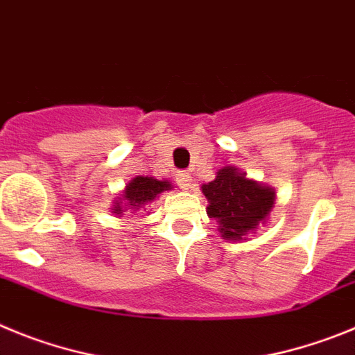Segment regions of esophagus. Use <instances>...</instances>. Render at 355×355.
<instances>
[{
    "label": "esophagus",
    "instance_id": "esophagus-1",
    "mask_svg": "<svg viewBox=\"0 0 355 355\" xmlns=\"http://www.w3.org/2000/svg\"><path fill=\"white\" fill-rule=\"evenodd\" d=\"M178 184H180L183 190H190V188H192V175L188 174V172H180V174H178Z\"/></svg>",
    "mask_w": 355,
    "mask_h": 355
}]
</instances>
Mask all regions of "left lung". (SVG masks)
<instances>
[{
  "instance_id": "left-lung-1",
  "label": "left lung",
  "mask_w": 355,
  "mask_h": 355,
  "mask_svg": "<svg viewBox=\"0 0 355 355\" xmlns=\"http://www.w3.org/2000/svg\"><path fill=\"white\" fill-rule=\"evenodd\" d=\"M202 192L209 202L208 215L220 224L224 240H241L254 231L270 213L275 199L272 188L247 180L233 167L220 168L211 183L202 184Z\"/></svg>"
}]
</instances>
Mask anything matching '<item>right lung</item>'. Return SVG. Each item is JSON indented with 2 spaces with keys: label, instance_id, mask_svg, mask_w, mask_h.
Returning a JSON list of instances; mask_svg holds the SVG:
<instances>
[{
  "label": "right lung",
  "instance_id": "add662e5",
  "mask_svg": "<svg viewBox=\"0 0 355 355\" xmlns=\"http://www.w3.org/2000/svg\"><path fill=\"white\" fill-rule=\"evenodd\" d=\"M165 190H171V183H168V181H158L155 180V178H144V175H139V178H135V180L126 187L124 200H128L133 209H139L142 208V206H146L147 202H150L153 199H156V196L165 192ZM121 211L122 208L117 202L114 213Z\"/></svg>",
  "mask_w": 355,
  "mask_h": 355
}]
</instances>
